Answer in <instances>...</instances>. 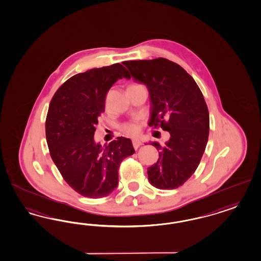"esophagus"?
I'll return each mask as SVG.
<instances>
[{
    "instance_id": "34e87169",
    "label": "esophagus",
    "mask_w": 261,
    "mask_h": 261,
    "mask_svg": "<svg viewBox=\"0 0 261 261\" xmlns=\"http://www.w3.org/2000/svg\"><path fill=\"white\" fill-rule=\"evenodd\" d=\"M132 144H133V146H134V148H135V149H137V148H139V146L142 145L141 141H139V140H133Z\"/></svg>"
}]
</instances>
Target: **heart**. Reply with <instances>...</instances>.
<instances>
[{
	"mask_svg": "<svg viewBox=\"0 0 261 261\" xmlns=\"http://www.w3.org/2000/svg\"><path fill=\"white\" fill-rule=\"evenodd\" d=\"M132 85H135V84H132ZM141 128H142V123L140 121H129L120 126L121 131L125 135L130 136V137H136L139 135Z\"/></svg>",
	"mask_w": 261,
	"mask_h": 261,
	"instance_id": "heart-1",
	"label": "heart"
}]
</instances>
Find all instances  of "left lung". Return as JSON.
Returning <instances> with one entry per match:
<instances>
[{
  "label": "left lung",
  "mask_w": 261,
  "mask_h": 261,
  "mask_svg": "<svg viewBox=\"0 0 261 261\" xmlns=\"http://www.w3.org/2000/svg\"><path fill=\"white\" fill-rule=\"evenodd\" d=\"M137 83L146 85L150 99L148 125L168 131L170 139L156 147L159 158L147 168L149 182L159 189L182 186L198 167L208 143V111L193 77L165 58L124 61Z\"/></svg>",
  "instance_id": "1"
}]
</instances>
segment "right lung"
<instances>
[{
    "instance_id": "right-lung-1",
    "label": "right lung",
    "mask_w": 261,
    "mask_h": 261,
    "mask_svg": "<svg viewBox=\"0 0 261 261\" xmlns=\"http://www.w3.org/2000/svg\"><path fill=\"white\" fill-rule=\"evenodd\" d=\"M122 77L130 79V74L119 63L74 74L49 104L45 135L50 156L65 181L84 197L111 194L118 184L121 161L135 152L124 137L104 146L94 141L106 95Z\"/></svg>"
}]
</instances>
